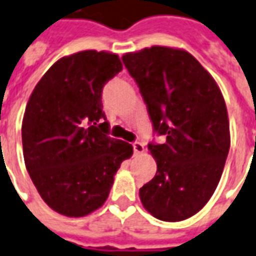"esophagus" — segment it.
Instances as JSON below:
<instances>
[{"label": "esophagus", "instance_id": "34e87169", "mask_svg": "<svg viewBox=\"0 0 256 256\" xmlns=\"http://www.w3.org/2000/svg\"><path fill=\"white\" fill-rule=\"evenodd\" d=\"M132 147H134V152L135 154H142L144 152V146L139 142H135V143H132Z\"/></svg>", "mask_w": 256, "mask_h": 256}]
</instances>
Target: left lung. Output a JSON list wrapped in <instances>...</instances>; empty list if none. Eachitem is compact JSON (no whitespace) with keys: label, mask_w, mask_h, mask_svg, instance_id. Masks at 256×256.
<instances>
[{"label":"left lung","mask_w":256,"mask_h":256,"mask_svg":"<svg viewBox=\"0 0 256 256\" xmlns=\"http://www.w3.org/2000/svg\"><path fill=\"white\" fill-rule=\"evenodd\" d=\"M139 86L154 132L156 174L140 188L143 206L163 222L201 210L222 178L230 151V121L218 86L185 50L154 46L122 55Z\"/></svg>","instance_id":"8db88e82"}]
</instances>
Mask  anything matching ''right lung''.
Here are the masks:
<instances>
[{
	"instance_id": "add662e5",
	"label": "right lung",
	"mask_w": 256,
	"mask_h": 256,
	"mask_svg": "<svg viewBox=\"0 0 256 256\" xmlns=\"http://www.w3.org/2000/svg\"><path fill=\"white\" fill-rule=\"evenodd\" d=\"M122 70L116 54L80 51L55 62L34 86L21 136L26 170L48 206L82 217L102 206L132 146L109 136L102 89Z\"/></svg>"
}]
</instances>
